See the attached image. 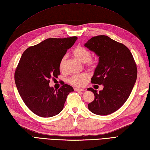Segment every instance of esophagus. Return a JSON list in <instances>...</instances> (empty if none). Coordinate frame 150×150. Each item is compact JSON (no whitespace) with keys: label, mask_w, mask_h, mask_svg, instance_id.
Instances as JSON below:
<instances>
[{"label":"esophagus","mask_w":150,"mask_h":150,"mask_svg":"<svg viewBox=\"0 0 150 150\" xmlns=\"http://www.w3.org/2000/svg\"><path fill=\"white\" fill-rule=\"evenodd\" d=\"M75 91H84L83 88H74Z\"/></svg>","instance_id":"1"}]
</instances>
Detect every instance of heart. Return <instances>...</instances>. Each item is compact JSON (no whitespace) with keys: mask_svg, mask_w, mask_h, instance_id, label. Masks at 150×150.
<instances>
[{"mask_svg":"<svg viewBox=\"0 0 150 150\" xmlns=\"http://www.w3.org/2000/svg\"><path fill=\"white\" fill-rule=\"evenodd\" d=\"M72 54L76 59L80 61L82 63H86L88 65H94V62L91 59V51L87 49V48L82 46H78L76 47L74 50H72ZM66 62V57L64 56L61 59L59 63V68L60 70H64L65 68V65ZM88 78V75L87 73H82V74H76L72 76L71 78L69 79V82L71 85L74 86L81 87L83 86L85 84L87 81V79Z\"/></svg>","mask_w":150,"mask_h":150,"instance_id":"heart-1","label":"heart"}]
</instances>
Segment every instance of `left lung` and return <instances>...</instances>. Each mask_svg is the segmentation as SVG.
<instances>
[{"instance_id": "obj_1", "label": "left lung", "mask_w": 150, "mask_h": 150, "mask_svg": "<svg viewBox=\"0 0 150 150\" xmlns=\"http://www.w3.org/2000/svg\"><path fill=\"white\" fill-rule=\"evenodd\" d=\"M84 46L99 57L91 82L103 86L99 93L87 88L94 94L88 108L98 115L111 114L124 105L133 90L137 77L135 60L127 47L106 35L93 37Z\"/></svg>"}]
</instances>
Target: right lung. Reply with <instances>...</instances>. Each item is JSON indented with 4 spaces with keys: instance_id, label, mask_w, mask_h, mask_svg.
<instances>
[{
    "instance_id": "right-lung-1",
    "label": "right lung",
    "mask_w": 150,
    "mask_h": 150,
    "mask_svg": "<svg viewBox=\"0 0 150 150\" xmlns=\"http://www.w3.org/2000/svg\"><path fill=\"white\" fill-rule=\"evenodd\" d=\"M77 37L49 38L24 52L15 72V82L21 98L35 115L48 118L62 111L68 94L74 91L63 84L59 89L50 87V79L59 75V63Z\"/></svg>"
}]
</instances>
